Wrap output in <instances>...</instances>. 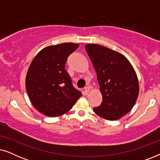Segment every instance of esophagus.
<instances>
[{"label":"esophagus","mask_w":160,"mask_h":160,"mask_svg":"<svg viewBox=\"0 0 160 160\" xmlns=\"http://www.w3.org/2000/svg\"><path fill=\"white\" fill-rule=\"evenodd\" d=\"M89 90H90V89H89V87H86L84 88V94L85 95H87V94L89 93Z\"/></svg>","instance_id":"obj_1"}]
</instances>
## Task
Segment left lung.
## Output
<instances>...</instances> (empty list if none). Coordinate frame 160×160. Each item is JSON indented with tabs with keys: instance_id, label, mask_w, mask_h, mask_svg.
<instances>
[{
	"instance_id": "left-lung-1",
	"label": "left lung",
	"mask_w": 160,
	"mask_h": 160,
	"mask_svg": "<svg viewBox=\"0 0 160 160\" xmlns=\"http://www.w3.org/2000/svg\"><path fill=\"white\" fill-rule=\"evenodd\" d=\"M85 49L95 68L102 95L100 106L93 108L106 120H117L132 108L139 93L134 68L123 54L98 44H87Z\"/></svg>"
}]
</instances>
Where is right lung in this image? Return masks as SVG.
Returning a JSON list of instances; mask_svg holds the SVG:
<instances>
[{
	"label": "right lung",
	"instance_id": "obj_1",
	"mask_svg": "<svg viewBox=\"0 0 160 160\" xmlns=\"http://www.w3.org/2000/svg\"><path fill=\"white\" fill-rule=\"evenodd\" d=\"M78 46L73 43L49 46L32 60L26 76V90L32 106L43 115L60 117L82 96L65 70L68 57Z\"/></svg>",
	"mask_w": 160,
	"mask_h": 160
}]
</instances>
